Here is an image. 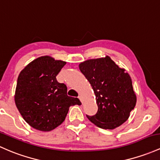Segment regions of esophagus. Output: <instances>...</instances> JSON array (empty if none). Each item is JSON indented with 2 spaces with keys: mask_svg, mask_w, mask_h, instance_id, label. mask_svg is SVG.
Wrapping results in <instances>:
<instances>
[{
  "mask_svg": "<svg viewBox=\"0 0 160 160\" xmlns=\"http://www.w3.org/2000/svg\"><path fill=\"white\" fill-rule=\"evenodd\" d=\"M78 98H79L80 99V101H82V103H83V98H82V96H78Z\"/></svg>",
  "mask_w": 160,
  "mask_h": 160,
  "instance_id": "obj_1",
  "label": "esophagus"
}]
</instances>
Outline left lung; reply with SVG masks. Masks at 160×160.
<instances>
[{
    "label": "left lung",
    "instance_id": "obj_1",
    "mask_svg": "<svg viewBox=\"0 0 160 160\" xmlns=\"http://www.w3.org/2000/svg\"><path fill=\"white\" fill-rule=\"evenodd\" d=\"M79 69L92 85L98 110L88 119L102 129L114 130L130 117L137 102L132 80L108 56L79 64Z\"/></svg>",
    "mask_w": 160,
    "mask_h": 160
}]
</instances>
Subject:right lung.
<instances>
[{"label":"right lung","mask_w":160,"mask_h":160,"mask_svg":"<svg viewBox=\"0 0 160 160\" xmlns=\"http://www.w3.org/2000/svg\"><path fill=\"white\" fill-rule=\"evenodd\" d=\"M66 62L52 56L32 60L19 74L14 101L19 112L30 126L51 131L66 119L69 107L82 104L67 95V87L56 80Z\"/></svg>","instance_id":"right-lung-1"}]
</instances>
